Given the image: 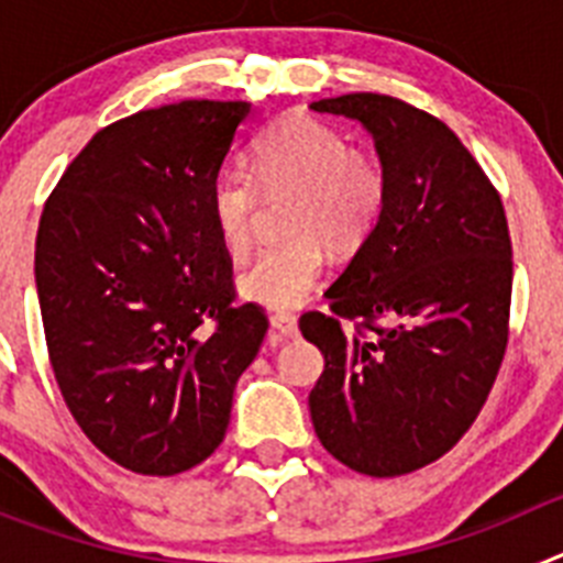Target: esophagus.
Masks as SVG:
<instances>
[{
  "label": "esophagus",
  "mask_w": 563,
  "mask_h": 563,
  "mask_svg": "<svg viewBox=\"0 0 563 563\" xmlns=\"http://www.w3.org/2000/svg\"><path fill=\"white\" fill-rule=\"evenodd\" d=\"M271 324H273V330L282 332V335H287V338L296 335L298 332V318L292 316V312H273Z\"/></svg>",
  "instance_id": "esophagus-1"
}]
</instances>
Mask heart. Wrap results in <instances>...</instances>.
Returning <instances> with one entry per match:
<instances>
[{
  "instance_id": "heart-1",
  "label": "heart",
  "mask_w": 563,
  "mask_h": 563,
  "mask_svg": "<svg viewBox=\"0 0 563 563\" xmlns=\"http://www.w3.org/2000/svg\"><path fill=\"white\" fill-rule=\"evenodd\" d=\"M262 194H292L285 208L290 236L258 251L239 276V292L271 310H287L301 305L321 278L327 245L350 253L375 233L389 200V177L375 152L350 146L330 123L290 114L258 137L253 174L239 166L213 174L208 211L233 256L251 247Z\"/></svg>"
}]
</instances>
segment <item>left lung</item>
Listing matches in <instances>:
<instances>
[{
  "label": "left lung",
  "mask_w": 563,
  "mask_h": 563,
  "mask_svg": "<svg viewBox=\"0 0 563 563\" xmlns=\"http://www.w3.org/2000/svg\"><path fill=\"white\" fill-rule=\"evenodd\" d=\"M369 129L389 177L375 233L298 327L324 352L316 434L346 467L402 476L462 440L510 335L514 247L499 191L440 118L391 96L312 103Z\"/></svg>",
  "instance_id": "8db88e82"
}]
</instances>
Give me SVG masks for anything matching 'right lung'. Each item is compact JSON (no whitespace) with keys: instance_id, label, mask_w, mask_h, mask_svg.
<instances>
[{"instance_id":"right-lung-1","label":"right lung","mask_w":563,"mask_h":563,"mask_svg":"<svg viewBox=\"0 0 563 563\" xmlns=\"http://www.w3.org/2000/svg\"><path fill=\"white\" fill-rule=\"evenodd\" d=\"M245 101H180L109 123L44 202L36 290L69 415L114 465L174 476L225 440L233 389L265 341L233 305L208 188Z\"/></svg>"}]
</instances>
